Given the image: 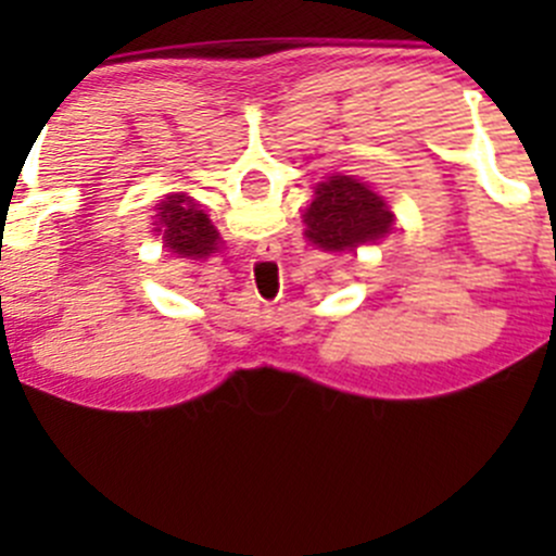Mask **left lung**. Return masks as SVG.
Segmentation results:
<instances>
[{
  "label": "left lung",
  "instance_id": "1",
  "mask_svg": "<svg viewBox=\"0 0 556 556\" xmlns=\"http://www.w3.org/2000/svg\"><path fill=\"white\" fill-rule=\"evenodd\" d=\"M304 223L306 237L314 244L341 252L384 237L392 226V212L366 182L336 174L328 182L317 185Z\"/></svg>",
  "mask_w": 556,
  "mask_h": 556
}]
</instances>
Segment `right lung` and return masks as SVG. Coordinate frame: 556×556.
Masks as SVG:
<instances>
[{"mask_svg": "<svg viewBox=\"0 0 556 556\" xmlns=\"http://www.w3.org/2000/svg\"><path fill=\"white\" fill-rule=\"evenodd\" d=\"M155 231L164 233V247L179 257H206L217 250V231L210 217L188 195L174 193L159 204Z\"/></svg>", "mask_w": 556, "mask_h": 556, "instance_id": "right-lung-1", "label": "right lung"}]
</instances>
